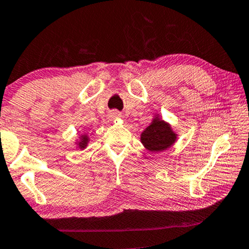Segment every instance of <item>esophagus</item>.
<instances>
[{
	"label": "esophagus",
	"mask_w": 249,
	"mask_h": 249,
	"mask_svg": "<svg viewBox=\"0 0 249 249\" xmlns=\"http://www.w3.org/2000/svg\"><path fill=\"white\" fill-rule=\"evenodd\" d=\"M120 117H121V114L118 113V111H113V113L110 114L111 120H116V118H120Z\"/></svg>",
	"instance_id": "1"
}]
</instances>
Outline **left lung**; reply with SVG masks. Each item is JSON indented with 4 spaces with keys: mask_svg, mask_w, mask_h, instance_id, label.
<instances>
[{
    "mask_svg": "<svg viewBox=\"0 0 249 249\" xmlns=\"http://www.w3.org/2000/svg\"><path fill=\"white\" fill-rule=\"evenodd\" d=\"M177 138L178 134L171 125L163 121L159 114H156L150 125L141 133L140 140L148 151L155 153L169 149L177 141Z\"/></svg>",
    "mask_w": 249,
    "mask_h": 249,
    "instance_id": "left-lung-1",
    "label": "left lung"
}]
</instances>
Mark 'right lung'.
<instances>
[{
    "label": "right lung",
    "mask_w": 249,
    "mask_h": 249,
    "mask_svg": "<svg viewBox=\"0 0 249 249\" xmlns=\"http://www.w3.org/2000/svg\"><path fill=\"white\" fill-rule=\"evenodd\" d=\"M90 141V136L88 135V133L87 132H83L81 134H79V138L75 140V148H79V149H86L87 146H88V143Z\"/></svg>",
    "instance_id": "add662e5"
}]
</instances>
